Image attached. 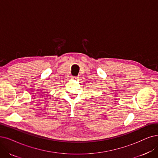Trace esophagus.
<instances>
[{
  "label": "esophagus",
  "mask_w": 158,
  "mask_h": 158,
  "mask_svg": "<svg viewBox=\"0 0 158 158\" xmlns=\"http://www.w3.org/2000/svg\"><path fill=\"white\" fill-rule=\"evenodd\" d=\"M72 78L73 79H77L78 77H72Z\"/></svg>",
  "instance_id": "esophagus-1"
}]
</instances>
